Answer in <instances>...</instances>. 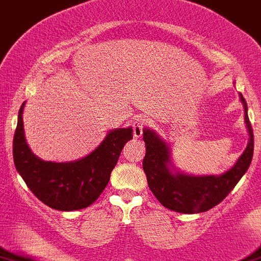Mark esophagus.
I'll return each mask as SVG.
<instances>
[{
    "label": "esophagus",
    "mask_w": 261,
    "mask_h": 261,
    "mask_svg": "<svg viewBox=\"0 0 261 261\" xmlns=\"http://www.w3.org/2000/svg\"><path fill=\"white\" fill-rule=\"evenodd\" d=\"M146 123H148V118H145L144 116H135L131 120V126H133L134 136L135 138H140L143 135V131L145 128Z\"/></svg>",
    "instance_id": "esophagus-1"
}]
</instances>
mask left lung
<instances>
[{"label":"left lung","mask_w":261,"mask_h":261,"mask_svg":"<svg viewBox=\"0 0 261 261\" xmlns=\"http://www.w3.org/2000/svg\"><path fill=\"white\" fill-rule=\"evenodd\" d=\"M240 97L244 103L245 121L249 128L250 140L236 164L221 176L196 177L172 173L168 167L169 150L167 144L154 131L144 130L143 139L146 145L143 161L144 172L149 189L167 209L187 214L209 211L226 198L247 171L254 154V133L247 116V103L242 94Z\"/></svg>","instance_id":"obj_1"}]
</instances>
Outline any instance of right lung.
Returning a JSON list of instances; mask_svg holds the SVG:
<instances>
[{
	"instance_id": "right-lung-1",
	"label": "right lung",
	"mask_w": 261,
	"mask_h": 261,
	"mask_svg": "<svg viewBox=\"0 0 261 261\" xmlns=\"http://www.w3.org/2000/svg\"><path fill=\"white\" fill-rule=\"evenodd\" d=\"M14 135V163L30 191L45 205L57 211H77L94 203L110 182L123 146L133 139V128L108 133L94 151L69 163L44 162L32 153L24 136L22 108Z\"/></svg>"
}]
</instances>
